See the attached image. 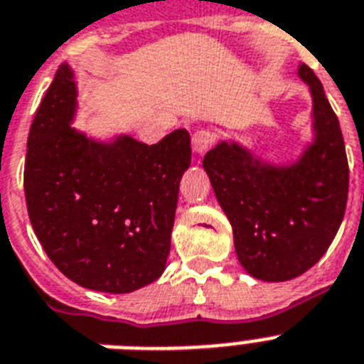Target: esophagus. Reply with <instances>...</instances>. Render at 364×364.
Returning <instances> with one entry per match:
<instances>
[{
	"label": "esophagus",
	"mask_w": 364,
	"mask_h": 364,
	"mask_svg": "<svg viewBox=\"0 0 364 364\" xmlns=\"http://www.w3.org/2000/svg\"><path fill=\"white\" fill-rule=\"evenodd\" d=\"M216 140V133L213 129H200L192 135V149L194 154L203 155Z\"/></svg>",
	"instance_id": "esophagus-1"
}]
</instances>
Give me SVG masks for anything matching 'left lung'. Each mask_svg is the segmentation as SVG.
<instances>
[{"mask_svg":"<svg viewBox=\"0 0 364 364\" xmlns=\"http://www.w3.org/2000/svg\"><path fill=\"white\" fill-rule=\"evenodd\" d=\"M298 75L313 97V142L296 163L272 164L233 140L203 157L235 252L250 276L289 281L320 261L337 235L348 201V159L337 114L307 64Z\"/></svg>","mask_w":364,"mask_h":364,"instance_id":"left-lung-1","label":"left lung"}]
</instances>
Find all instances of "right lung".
<instances>
[{"mask_svg": "<svg viewBox=\"0 0 364 364\" xmlns=\"http://www.w3.org/2000/svg\"><path fill=\"white\" fill-rule=\"evenodd\" d=\"M75 112L77 87L64 63L27 136L29 220L48 257L73 283L133 292L166 268L191 135L176 129L151 146L129 135L103 142L72 127Z\"/></svg>", "mask_w": 364, "mask_h": 364, "instance_id": "right-lung-1", "label": "right lung"}]
</instances>
